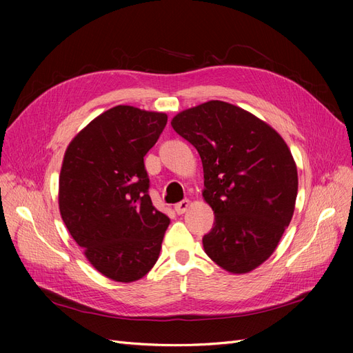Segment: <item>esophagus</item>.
<instances>
[{"label":"esophagus","mask_w":353,"mask_h":353,"mask_svg":"<svg viewBox=\"0 0 353 353\" xmlns=\"http://www.w3.org/2000/svg\"><path fill=\"white\" fill-rule=\"evenodd\" d=\"M188 208H190V201H188V200H183V201L176 203L174 209H175V212L178 213V215H183V213L187 212Z\"/></svg>","instance_id":"1"}]
</instances>
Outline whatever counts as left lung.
Returning <instances> with one entry per match:
<instances>
[{
    "label": "left lung",
    "instance_id": "8db88e82",
    "mask_svg": "<svg viewBox=\"0 0 353 353\" xmlns=\"http://www.w3.org/2000/svg\"><path fill=\"white\" fill-rule=\"evenodd\" d=\"M170 125L203 163V197L215 213L203 237L206 254L232 274L258 268L294 212L299 183L290 148L259 117L219 100L179 112Z\"/></svg>",
    "mask_w": 353,
    "mask_h": 353
}]
</instances>
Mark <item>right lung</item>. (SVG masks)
<instances>
[{
  "label": "right lung",
  "mask_w": 353,
  "mask_h": 353,
  "mask_svg": "<svg viewBox=\"0 0 353 353\" xmlns=\"http://www.w3.org/2000/svg\"><path fill=\"white\" fill-rule=\"evenodd\" d=\"M168 114L116 105L91 121L66 148L59 208L73 240L95 270L132 283L153 268L169 218L148 196L144 156Z\"/></svg>",
  "instance_id": "right-lung-1"
}]
</instances>
